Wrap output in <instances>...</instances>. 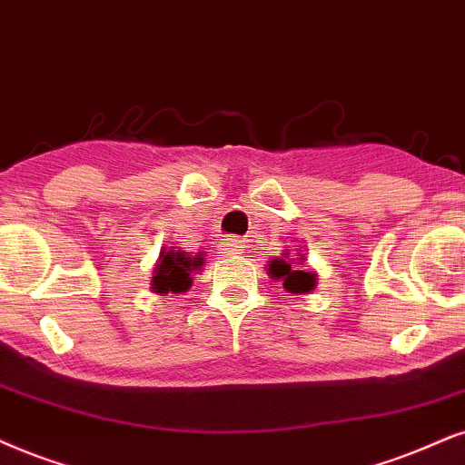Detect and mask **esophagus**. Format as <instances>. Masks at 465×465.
<instances>
[{"mask_svg": "<svg viewBox=\"0 0 465 465\" xmlns=\"http://www.w3.org/2000/svg\"><path fill=\"white\" fill-rule=\"evenodd\" d=\"M240 249H242V246H240V240H236V238H227L225 240V251L227 252H238Z\"/></svg>", "mask_w": 465, "mask_h": 465, "instance_id": "1", "label": "esophagus"}]
</instances>
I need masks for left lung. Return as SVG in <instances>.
<instances>
[{
	"label": "left lung",
	"mask_w": 465,
	"mask_h": 465,
	"mask_svg": "<svg viewBox=\"0 0 465 465\" xmlns=\"http://www.w3.org/2000/svg\"><path fill=\"white\" fill-rule=\"evenodd\" d=\"M304 260V257H301ZM268 274L276 281H283V287L292 293H307L317 285V276L313 272H307V270H301L292 266V262L285 257H276L268 263Z\"/></svg>",
	"instance_id": "left-lung-1"
}]
</instances>
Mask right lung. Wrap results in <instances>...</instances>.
Returning <instances> with one entry per match:
<instances>
[{
  "label": "right lung",
  "instance_id": "right-lung-1",
  "mask_svg": "<svg viewBox=\"0 0 465 465\" xmlns=\"http://www.w3.org/2000/svg\"><path fill=\"white\" fill-rule=\"evenodd\" d=\"M203 263L202 255H189V252L172 249H163L158 255V263L152 276V292L156 293H180L186 292L193 283V270H197Z\"/></svg>",
  "mask_w": 465,
  "mask_h": 465
}]
</instances>
